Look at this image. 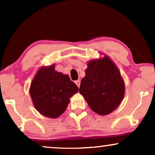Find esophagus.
I'll return each instance as SVG.
<instances>
[{
  "instance_id": "esophagus-1",
  "label": "esophagus",
  "mask_w": 155,
  "mask_h": 155,
  "mask_svg": "<svg viewBox=\"0 0 155 155\" xmlns=\"http://www.w3.org/2000/svg\"><path fill=\"white\" fill-rule=\"evenodd\" d=\"M75 82V84H77V86L78 87H80V80H76Z\"/></svg>"
}]
</instances>
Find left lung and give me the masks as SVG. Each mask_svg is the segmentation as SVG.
Listing matches in <instances>:
<instances>
[{"label":"left lung","instance_id":"left-lung-1","mask_svg":"<svg viewBox=\"0 0 155 155\" xmlns=\"http://www.w3.org/2000/svg\"><path fill=\"white\" fill-rule=\"evenodd\" d=\"M80 93L92 111L107 115L121 102L125 84L118 68L108 56L89 61Z\"/></svg>","mask_w":155,"mask_h":155}]
</instances>
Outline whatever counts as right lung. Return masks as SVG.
Instances as JSON below:
<instances>
[{"mask_svg":"<svg viewBox=\"0 0 155 155\" xmlns=\"http://www.w3.org/2000/svg\"><path fill=\"white\" fill-rule=\"evenodd\" d=\"M79 90L69 76L55 71V65L41 67L32 80L29 94L40 114L55 118L65 111L70 98Z\"/></svg>","mask_w":155,"mask_h":155,"instance_id":"add662e5","label":"right lung"}]
</instances>
